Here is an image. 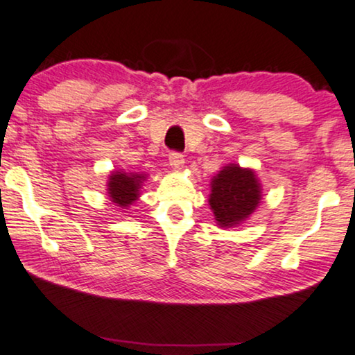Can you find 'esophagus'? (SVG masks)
<instances>
[{"mask_svg":"<svg viewBox=\"0 0 355 355\" xmlns=\"http://www.w3.org/2000/svg\"><path fill=\"white\" fill-rule=\"evenodd\" d=\"M168 164H171L172 168H175V171H182L183 166H184L183 154L171 153V154H168Z\"/></svg>","mask_w":355,"mask_h":355,"instance_id":"obj_1","label":"esophagus"}]
</instances>
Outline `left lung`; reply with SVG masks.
Wrapping results in <instances>:
<instances>
[{
    "label": "left lung",
    "mask_w": 355,
    "mask_h": 355,
    "mask_svg": "<svg viewBox=\"0 0 355 355\" xmlns=\"http://www.w3.org/2000/svg\"><path fill=\"white\" fill-rule=\"evenodd\" d=\"M211 206L220 227L230 228L246 220L262 199L261 183L251 168L228 164L212 178Z\"/></svg>",
    "instance_id": "8db88e82"
}]
</instances>
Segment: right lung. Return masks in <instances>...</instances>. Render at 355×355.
<instances>
[{
  "label": "right lung",
  "instance_id": "obj_1",
  "mask_svg": "<svg viewBox=\"0 0 355 355\" xmlns=\"http://www.w3.org/2000/svg\"><path fill=\"white\" fill-rule=\"evenodd\" d=\"M144 178L146 177L143 173L112 172L107 180V194L111 201L122 209L132 206L139 198V188Z\"/></svg>",
  "mask_w": 355,
  "mask_h": 355
}]
</instances>
